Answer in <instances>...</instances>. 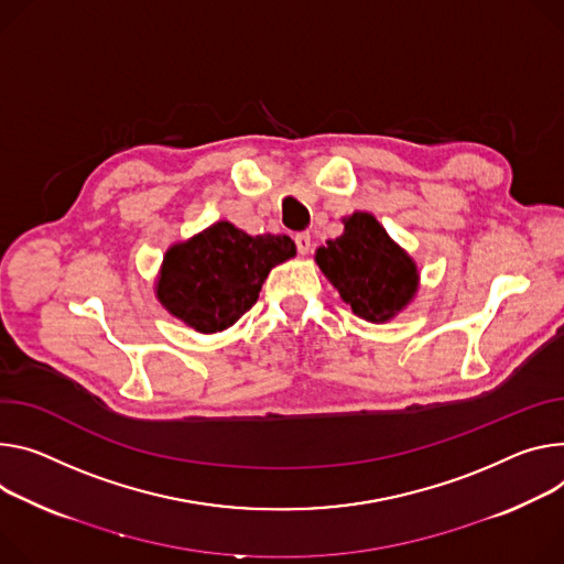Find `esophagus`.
I'll use <instances>...</instances> for the list:
<instances>
[{
	"label": "esophagus",
	"mask_w": 564,
	"mask_h": 564,
	"mask_svg": "<svg viewBox=\"0 0 564 564\" xmlns=\"http://www.w3.org/2000/svg\"><path fill=\"white\" fill-rule=\"evenodd\" d=\"M294 242H296V251L303 256V253H308L311 251V234H296L294 236Z\"/></svg>",
	"instance_id": "34e87169"
}]
</instances>
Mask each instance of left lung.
<instances>
[{"label":"left lung","instance_id":"1","mask_svg":"<svg viewBox=\"0 0 564 564\" xmlns=\"http://www.w3.org/2000/svg\"><path fill=\"white\" fill-rule=\"evenodd\" d=\"M341 223L344 234L315 251V263L357 317L387 324L414 301L419 265L373 214L355 212Z\"/></svg>","mask_w":564,"mask_h":564}]
</instances>
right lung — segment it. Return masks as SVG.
<instances>
[{
	"label": "right lung",
	"instance_id": "add662e5",
	"mask_svg": "<svg viewBox=\"0 0 564 564\" xmlns=\"http://www.w3.org/2000/svg\"><path fill=\"white\" fill-rule=\"evenodd\" d=\"M294 253L290 236H249L218 220L166 249L155 296L188 328L204 335L220 333L256 303L272 268Z\"/></svg>",
	"mask_w": 564,
	"mask_h": 564
}]
</instances>
